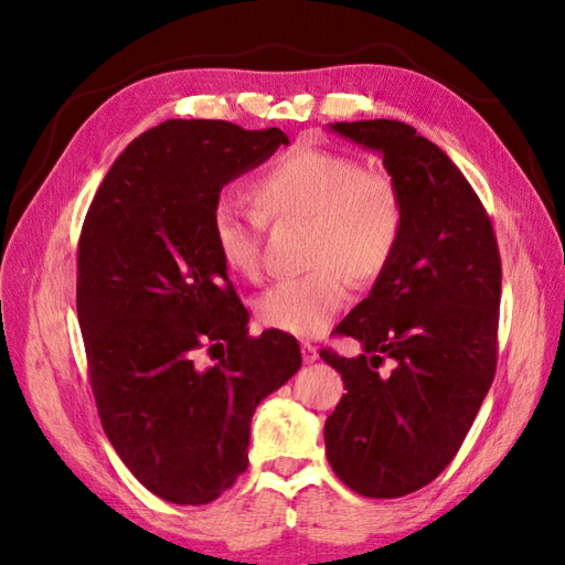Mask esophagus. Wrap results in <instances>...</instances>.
<instances>
[{"label": "esophagus", "mask_w": 565, "mask_h": 565, "mask_svg": "<svg viewBox=\"0 0 565 565\" xmlns=\"http://www.w3.org/2000/svg\"><path fill=\"white\" fill-rule=\"evenodd\" d=\"M301 354H303V362L306 364H313V362H318V350L310 342H303L301 344Z\"/></svg>", "instance_id": "esophagus-1"}]
</instances>
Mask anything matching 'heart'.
Masks as SVG:
<instances>
[{"mask_svg":"<svg viewBox=\"0 0 565 565\" xmlns=\"http://www.w3.org/2000/svg\"><path fill=\"white\" fill-rule=\"evenodd\" d=\"M249 199L262 221H306L308 267L264 294L257 316L264 326L294 338H316L340 313L350 281L374 284L386 271L403 235V199L393 179L340 150L298 142L249 182ZM255 213L221 199L211 215L213 245L239 276L259 271ZM351 279L347 280L345 276Z\"/></svg>","mask_w":565,"mask_h":565,"instance_id":"obj_1","label":"heart"}]
</instances>
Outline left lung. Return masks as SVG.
I'll list each match as a JSON object with an SVG mask.
<instances>
[{"mask_svg": "<svg viewBox=\"0 0 565 565\" xmlns=\"http://www.w3.org/2000/svg\"><path fill=\"white\" fill-rule=\"evenodd\" d=\"M330 128L381 154L405 221L386 271L334 330L364 354L320 352L347 388L326 423L328 461L354 493L401 498L449 466L493 383L500 252L459 167L413 126L376 118ZM386 358L391 375L380 371Z\"/></svg>", "mask_w": 565, "mask_h": 565, "instance_id": "1", "label": "left lung"}]
</instances>
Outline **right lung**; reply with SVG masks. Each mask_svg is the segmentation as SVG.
<instances>
[{"instance_id":"right-lung-1","label":"right lung","mask_w":565,"mask_h":565,"mask_svg":"<svg viewBox=\"0 0 565 565\" xmlns=\"http://www.w3.org/2000/svg\"><path fill=\"white\" fill-rule=\"evenodd\" d=\"M279 146V128L170 118L118 154L82 225L77 316L102 425L174 505H206L237 481L257 405L301 369L294 334L249 338L211 235L223 186ZM206 345L213 367L198 356Z\"/></svg>"}]
</instances>
